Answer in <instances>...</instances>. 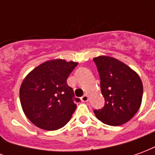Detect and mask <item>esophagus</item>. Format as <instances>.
<instances>
[{
	"label": "esophagus",
	"mask_w": 155,
	"mask_h": 155,
	"mask_svg": "<svg viewBox=\"0 0 155 155\" xmlns=\"http://www.w3.org/2000/svg\"><path fill=\"white\" fill-rule=\"evenodd\" d=\"M81 100L82 102H87V101H89V96H88L87 94H84V95L81 98Z\"/></svg>",
	"instance_id": "1"
}]
</instances>
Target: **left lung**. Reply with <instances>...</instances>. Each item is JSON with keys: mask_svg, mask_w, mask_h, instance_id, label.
<instances>
[{"mask_svg": "<svg viewBox=\"0 0 155 155\" xmlns=\"http://www.w3.org/2000/svg\"><path fill=\"white\" fill-rule=\"evenodd\" d=\"M101 78L105 104L94 110L98 120L119 126L131 120L139 110L143 97L142 81L135 71L115 58L101 55L93 59Z\"/></svg>", "mask_w": 155, "mask_h": 155, "instance_id": "left-lung-1", "label": "left lung"}]
</instances>
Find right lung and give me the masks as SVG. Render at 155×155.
<instances>
[{"label":"right lung","mask_w":155,"mask_h":155,"mask_svg":"<svg viewBox=\"0 0 155 155\" xmlns=\"http://www.w3.org/2000/svg\"><path fill=\"white\" fill-rule=\"evenodd\" d=\"M77 62L55 59L45 61L29 73L20 88V101L25 116L35 126L55 130L69 122L76 109L73 89L67 78Z\"/></svg>","instance_id":"obj_1"}]
</instances>
